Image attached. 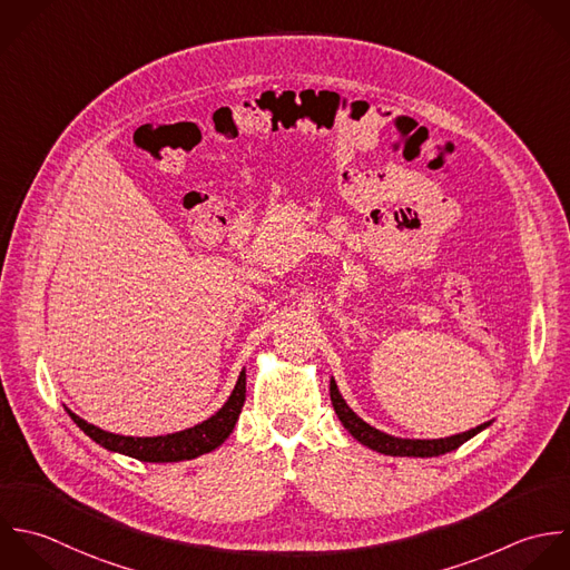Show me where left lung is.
Listing matches in <instances>:
<instances>
[{
    "instance_id": "left-lung-1",
    "label": "left lung",
    "mask_w": 570,
    "mask_h": 570,
    "mask_svg": "<svg viewBox=\"0 0 570 570\" xmlns=\"http://www.w3.org/2000/svg\"><path fill=\"white\" fill-rule=\"evenodd\" d=\"M331 402H333V409H335L340 422L344 424V429L357 442H362L364 446H368L377 453L395 455V458H435V455H444V453H451V451L460 449L464 442H469L473 435H478L480 431H484L489 426V422H487L478 429H471L466 433H460V435H453V438H446V440H402V438L386 435V433L368 426L364 420H360L348 409V404L342 400L335 380H331Z\"/></svg>"
}]
</instances>
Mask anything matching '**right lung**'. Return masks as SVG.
Returning a JSON list of instances; mask_svg holds the SVG:
<instances>
[{
	"label": "right lung",
	"mask_w": 570,
	"mask_h": 570,
	"mask_svg": "<svg viewBox=\"0 0 570 570\" xmlns=\"http://www.w3.org/2000/svg\"><path fill=\"white\" fill-rule=\"evenodd\" d=\"M244 400H246V375L242 373L228 402L213 417H208L206 422L193 429H186L173 435H161V438H124V435L106 433L83 422L70 411L68 415L90 440H95L99 446L108 451H117L141 462H181V460H195L204 453L215 451L219 444H224V440L235 429Z\"/></svg>",
	"instance_id": "right-lung-1"
}]
</instances>
